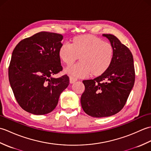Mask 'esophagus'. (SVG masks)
Segmentation results:
<instances>
[{
  "label": "esophagus",
  "instance_id": "esophagus-1",
  "mask_svg": "<svg viewBox=\"0 0 151 151\" xmlns=\"http://www.w3.org/2000/svg\"><path fill=\"white\" fill-rule=\"evenodd\" d=\"M69 81L70 84H73V83L75 82L76 81H77V78H76L75 77H73V76H70L69 77Z\"/></svg>",
  "mask_w": 151,
  "mask_h": 151
}]
</instances>
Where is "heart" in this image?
<instances>
[{
	"label": "heart",
	"instance_id": "heart-1",
	"mask_svg": "<svg viewBox=\"0 0 151 151\" xmlns=\"http://www.w3.org/2000/svg\"><path fill=\"white\" fill-rule=\"evenodd\" d=\"M114 48L111 45L91 35L74 38L72 43L65 42L59 49L60 59L70 65L79 56L81 61L65 69L69 75L84 77L91 73L100 75L106 70L113 60Z\"/></svg>",
	"mask_w": 151,
	"mask_h": 151
}]
</instances>
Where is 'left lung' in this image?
Returning a JSON list of instances; mask_svg holds the SVG:
<instances>
[{
	"label": "left lung",
	"instance_id": "left-lung-1",
	"mask_svg": "<svg viewBox=\"0 0 151 151\" xmlns=\"http://www.w3.org/2000/svg\"><path fill=\"white\" fill-rule=\"evenodd\" d=\"M114 48L113 60L101 76L83 81L85 91L81 102L85 113L93 117L115 115L126 104L135 81L132 52L117 37L102 34Z\"/></svg>",
	"mask_w": 151,
	"mask_h": 151
}]
</instances>
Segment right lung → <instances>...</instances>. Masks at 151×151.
<instances>
[{"label":"right lung","mask_w":151,"mask_h":151,"mask_svg":"<svg viewBox=\"0 0 151 151\" xmlns=\"http://www.w3.org/2000/svg\"><path fill=\"white\" fill-rule=\"evenodd\" d=\"M62 40L61 34L41 32L21 41L13 51L8 69L9 84L16 101L27 112L50 113L69 84L66 75L52 76L62 70L59 56Z\"/></svg>","instance_id":"add662e5"}]
</instances>
